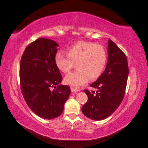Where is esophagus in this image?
Returning <instances> with one entry per match:
<instances>
[{
  "label": "esophagus",
  "instance_id": "obj_1",
  "mask_svg": "<svg viewBox=\"0 0 148 148\" xmlns=\"http://www.w3.org/2000/svg\"><path fill=\"white\" fill-rule=\"evenodd\" d=\"M71 91H72V92H78V91H79V90L78 89H77V88H73V87H71Z\"/></svg>",
  "mask_w": 148,
  "mask_h": 148
}]
</instances>
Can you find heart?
Listing matches in <instances>:
<instances>
[{
  "mask_svg": "<svg viewBox=\"0 0 148 148\" xmlns=\"http://www.w3.org/2000/svg\"><path fill=\"white\" fill-rule=\"evenodd\" d=\"M55 62L57 68L64 73L69 72L76 64L77 70L67 75L64 81L78 88L86 83L89 78L93 80L100 77L106 66L107 53L101 45L81 41L70 46L67 53L58 52Z\"/></svg>",
  "mask_w": 148,
  "mask_h": 148,
  "instance_id": "obj_1",
  "label": "heart"
}]
</instances>
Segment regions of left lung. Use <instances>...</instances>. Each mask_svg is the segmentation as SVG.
<instances>
[{
    "mask_svg": "<svg viewBox=\"0 0 148 148\" xmlns=\"http://www.w3.org/2000/svg\"><path fill=\"white\" fill-rule=\"evenodd\" d=\"M128 76L127 58L112 40L108 41V60L106 69L90 86L96 91L84 89L88 101L83 114L94 120H104L114 113L122 102Z\"/></svg>",
    "mask_w": 148,
    "mask_h": 148,
    "instance_id": "1",
    "label": "left lung"
}]
</instances>
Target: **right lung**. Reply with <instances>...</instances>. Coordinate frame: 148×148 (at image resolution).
Returning <instances> with one entry per match:
<instances>
[{"label":"right lung","instance_id":"1","mask_svg":"<svg viewBox=\"0 0 148 148\" xmlns=\"http://www.w3.org/2000/svg\"><path fill=\"white\" fill-rule=\"evenodd\" d=\"M58 46L51 39L39 38L26 47L20 61L24 99L34 114L47 120L62 114L71 92L69 86L59 84L62 77L55 62Z\"/></svg>","mask_w":148,"mask_h":148}]
</instances>
